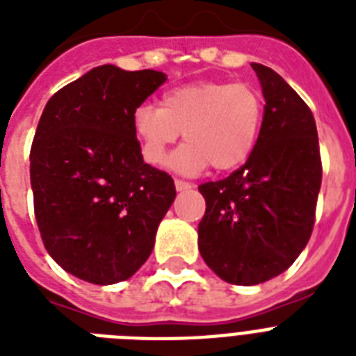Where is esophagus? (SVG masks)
<instances>
[{
  "label": "esophagus",
  "instance_id": "obj_1",
  "mask_svg": "<svg viewBox=\"0 0 356 356\" xmlns=\"http://www.w3.org/2000/svg\"><path fill=\"white\" fill-rule=\"evenodd\" d=\"M175 188H177V192H183V190L192 188V184L186 183V181H181V179H175Z\"/></svg>",
  "mask_w": 356,
  "mask_h": 356
}]
</instances>
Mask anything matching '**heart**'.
<instances>
[{
  "mask_svg": "<svg viewBox=\"0 0 356 356\" xmlns=\"http://www.w3.org/2000/svg\"><path fill=\"white\" fill-rule=\"evenodd\" d=\"M264 122V103L254 88L220 81H201L164 92L161 107L134 108L131 125L144 161L162 166L181 133L186 144L172 156L173 170L200 173L242 166L254 151Z\"/></svg>",
  "mask_w": 356,
  "mask_h": 356,
  "instance_id": "1",
  "label": "heart"
}]
</instances>
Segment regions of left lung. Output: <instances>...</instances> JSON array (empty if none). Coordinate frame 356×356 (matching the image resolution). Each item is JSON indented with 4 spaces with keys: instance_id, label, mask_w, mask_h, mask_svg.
I'll return each instance as SVG.
<instances>
[{
    "instance_id": "8db88e82",
    "label": "left lung",
    "mask_w": 356,
    "mask_h": 356,
    "mask_svg": "<svg viewBox=\"0 0 356 356\" xmlns=\"http://www.w3.org/2000/svg\"><path fill=\"white\" fill-rule=\"evenodd\" d=\"M264 94L259 142L243 166L200 184L207 211L197 245L231 284H260L288 270L309 242L321 186L318 131L309 105L268 66L253 63Z\"/></svg>"
}]
</instances>
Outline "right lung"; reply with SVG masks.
Segmentation results:
<instances>
[{
  "instance_id": "1",
  "label": "right lung",
  "mask_w": 356,
  "mask_h": 356,
  "mask_svg": "<svg viewBox=\"0 0 356 356\" xmlns=\"http://www.w3.org/2000/svg\"><path fill=\"white\" fill-rule=\"evenodd\" d=\"M164 81L155 70L103 64L53 94L36 127L29 161L42 242L92 284L138 271L175 200L173 179L145 164L131 125Z\"/></svg>"
}]
</instances>
